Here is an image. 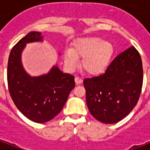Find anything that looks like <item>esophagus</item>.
Instances as JSON below:
<instances>
[{
    "instance_id": "esophagus-1",
    "label": "esophagus",
    "mask_w": 150,
    "mask_h": 150,
    "mask_svg": "<svg viewBox=\"0 0 150 150\" xmlns=\"http://www.w3.org/2000/svg\"><path fill=\"white\" fill-rule=\"evenodd\" d=\"M75 81L76 84H81L83 83V79L81 78H79V77H75Z\"/></svg>"
}]
</instances>
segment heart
Returning <instances> with one entry per match:
<instances>
[{
	"mask_svg": "<svg viewBox=\"0 0 150 150\" xmlns=\"http://www.w3.org/2000/svg\"><path fill=\"white\" fill-rule=\"evenodd\" d=\"M113 53L112 44L101 38H82L73 43L71 50L64 52V62L73 70L79 65V58H83V68L85 71L89 75H99L107 70Z\"/></svg>",
	"mask_w": 150,
	"mask_h": 150,
	"instance_id": "obj_1",
	"label": "heart"
}]
</instances>
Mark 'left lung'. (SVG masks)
<instances>
[{
	"instance_id": "1",
	"label": "left lung",
	"mask_w": 150,
	"mask_h": 150,
	"mask_svg": "<svg viewBox=\"0 0 150 150\" xmlns=\"http://www.w3.org/2000/svg\"><path fill=\"white\" fill-rule=\"evenodd\" d=\"M142 83V58L131 46L116 56L104 74L83 80L88 110L102 123L119 122L137 104Z\"/></svg>"
}]
</instances>
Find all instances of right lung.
Listing matches in <instances>:
<instances>
[{
    "label": "right lung",
    "instance_id": "obj_1",
    "mask_svg": "<svg viewBox=\"0 0 150 150\" xmlns=\"http://www.w3.org/2000/svg\"><path fill=\"white\" fill-rule=\"evenodd\" d=\"M40 32H30L9 54L7 80L13 103L25 116L36 123H45L62 109L70 92L75 88L74 76L54 66L47 74L36 77L28 75L21 63V52L26 43L42 42Z\"/></svg>",
    "mask_w": 150,
    "mask_h": 150
}]
</instances>
